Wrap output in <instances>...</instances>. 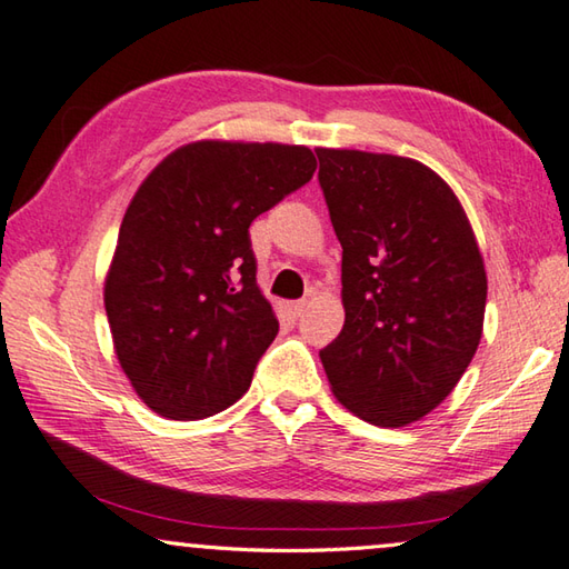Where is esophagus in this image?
Returning <instances> with one entry per match:
<instances>
[{"label":"esophagus","mask_w":569,"mask_h":569,"mask_svg":"<svg viewBox=\"0 0 569 569\" xmlns=\"http://www.w3.org/2000/svg\"><path fill=\"white\" fill-rule=\"evenodd\" d=\"M306 306H308V301H293V303L286 306V311L291 318H301L303 311H306Z\"/></svg>","instance_id":"1"}]
</instances>
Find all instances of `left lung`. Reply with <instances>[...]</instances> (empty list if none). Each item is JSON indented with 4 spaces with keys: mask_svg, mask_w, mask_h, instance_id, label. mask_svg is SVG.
<instances>
[{
    "mask_svg": "<svg viewBox=\"0 0 569 569\" xmlns=\"http://www.w3.org/2000/svg\"><path fill=\"white\" fill-rule=\"evenodd\" d=\"M318 181L343 246L346 323L320 350L333 396L400 428L458 386L482 336L485 278L460 201L416 159L318 149Z\"/></svg>",
    "mask_w": 569,
    "mask_h": 569,
    "instance_id": "obj_1",
    "label": "left lung"
}]
</instances>
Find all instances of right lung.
Segmentation results:
<instances>
[{
  "label": "right lung",
  "instance_id": "right-lung-1",
  "mask_svg": "<svg viewBox=\"0 0 569 569\" xmlns=\"http://www.w3.org/2000/svg\"><path fill=\"white\" fill-rule=\"evenodd\" d=\"M286 143L196 141L169 153L123 213L104 306L119 363L171 420L233 406L278 333L249 226L313 179Z\"/></svg>",
  "mask_w": 569,
  "mask_h": 569
}]
</instances>
